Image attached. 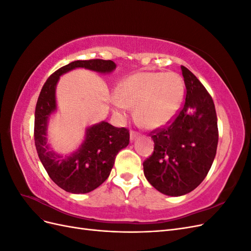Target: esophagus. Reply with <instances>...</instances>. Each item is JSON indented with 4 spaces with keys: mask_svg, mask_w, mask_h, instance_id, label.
<instances>
[{
    "mask_svg": "<svg viewBox=\"0 0 251 251\" xmlns=\"http://www.w3.org/2000/svg\"><path fill=\"white\" fill-rule=\"evenodd\" d=\"M139 136V134L137 133V132H135V131H131L130 132V138H131V140H134V139H136Z\"/></svg>",
    "mask_w": 251,
    "mask_h": 251,
    "instance_id": "34e87169",
    "label": "esophagus"
}]
</instances>
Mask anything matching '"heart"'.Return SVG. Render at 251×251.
Here are the masks:
<instances>
[{"label": "heart", "instance_id": "1", "mask_svg": "<svg viewBox=\"0 0 251 251\" xmlns=\"http://www.w3.org/2000/svg\"><path fill=\"white\" fill-rule=\"evenodd\" d=\"M114 101L120 115L137 107L136 117L149 128L161 126L176 115L184 97V81L174 72H142L120 83Z\"/></svg>", "mask_w": 251, "mask_h": 251}]
</instances>
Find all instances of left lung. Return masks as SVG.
Here are the masks:
<instances>
[{"instance_id":"1","label":"left lung","mask_w":251,"mask_h":251,"mask_svg":"<svg viewBox=\"0 0 251 251\" xmlns=\"http://www.w3.org/2000/svg\"><path fill=\"white\" fill-rule=\"evenodd\" d=\"M185 102L173 120L150 135L154 151L143 161L144 176L160 193H191L206 177L217 153L219 131L215 103L201 81L181 66Z\"/></svg>"}]
</instances>
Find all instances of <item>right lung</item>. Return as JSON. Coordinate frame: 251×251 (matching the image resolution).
I'll return each instance as SVG.
<instances>
[{"label":"right lung","mask_w":251,"mask_h":251,"mask_svg":"<svg viewBox=\"0 0 251 251\" xmlns=\"http://www.w3.org/2000/svg\"><path fill=\"white\" fill-rule=\"evenodd\" d=\"M75 68L108 73L115 69L116 65L110 59L75 60L52 73L37 98L34 142L42 164L56 185L68 193L87 194L108 179L118 151L130 142V133L126 127H115L102 121L88 128L85 141L73 154L60 156L50 150L46 137L47 120L56 109V83L60 75Z\"/></svg>","instance_id":"right-lung-1"}]
</instances>
